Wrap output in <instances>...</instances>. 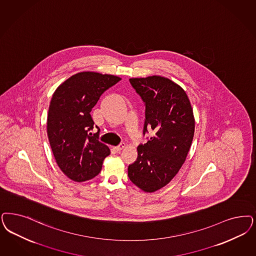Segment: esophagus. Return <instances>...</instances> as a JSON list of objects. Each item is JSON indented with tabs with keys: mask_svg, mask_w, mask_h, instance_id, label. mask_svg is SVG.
<instances>
[{
	"mask_svg": "<svg viewBox=\"0 0 256 256\" xmlns=\"http://www.w3.org/2000/svg\"><path fill=\"white\" fill-rule=\"evenodd\" d=\"M126 146V144H124V142H121L119 146H115V150H117V151H121V150H123L124 148Z\"/></svg>",
	"mask_w": 256,
	"mask_h": 256,
	"instance_id": "esophagus-1",
	"label": "esophagus"
}]
</instances>
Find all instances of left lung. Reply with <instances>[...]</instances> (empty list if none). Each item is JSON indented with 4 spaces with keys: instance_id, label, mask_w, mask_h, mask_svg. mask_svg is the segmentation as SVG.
I'll list each match as a JSON object with an SVG mask.
<instances>
[{
    "instance_id": "obj_1",
    "label": "left lung",
    "mask_w": 256,
    "mask_h": 256,
    "mask_svg": "<svg viewBox=\"0 0 256 256\" xmlns=\"http://www.w3.org/2000/svg\"><path fill=\"white\" fill-rule=\"evenodd\" d=\"M146 105L144 134L154 135L137 148V160L128 166V178L144 192L168 184L186 162L194 132V118L184 90L160 76L130 78Z\"/></svg>"
}]
</instances>
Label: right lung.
<instances>
[{"label": "right lung", "mask_w": 256, "mask_h": 256, "mask_svg": "<svg viewBox=\"0 0 256 256\" xmlns=\"http://www.w3.org/2000/svg\"><path fill=\"white\" fill-rule=\"evenodd\" d=\"M121 80L112 74L81 72L54 90L47 116V134L54 157L62 172L81 182L97 176L110 150L92 135L90 116L101 94Z\"/></svg>", "instance_id": "add662e5"}]
</instances>
